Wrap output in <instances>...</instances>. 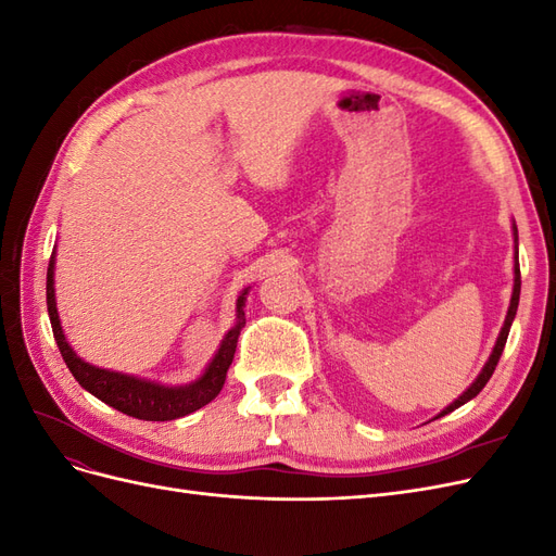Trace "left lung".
<instances>
[{
  "mask_svg": "<svg viewBox=\"0 0 556 556\" xmlns=\"http://www.w3.org/2000/svg\"><path fill=\"white\" fill-rule=\"evenodd\" d=\"M513 237H515V282H513V296H510V306H508V315H506V323H503V327H501V331H498V339H496V343H494V350H492V355H490V359H486V364L482 366V371L478 374V378L470 382V387L468 390L459 396V399H454L447 408H443L439 415H435L433 419H439V417H443V415H447V413H452V410H457L459 406H464V403H468L470 399H476L480 392H482V387L490 382V378H492V374H494V368H496V364H498V359H501V352H503V348H506V341H508V333H510V327H513V319H515V315H517V306H519V288H521V278H519V262H517V225H515V220H513Z\"/></svg>",
  "mask_w": 556,
  "mask_h": 556,
  "instance_id": "left-lung-1",
  "label": "left lung"
}]
</instances>
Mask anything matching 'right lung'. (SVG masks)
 Masks as SVG:
<instances>
[{"mask_svg":"<svg viewBox=\"0 0 556 556\" xmlns=\"http://www.w3.org/2000/svg\"><path fill=\"white\" fill-rule=\"evenodd\" d=\"M245 288L237 299V325H233L217 348L213 359L204 368L197 380L190 384H160L155 380H146L137 376H127L121 371H109V368H99L80 359L74 348L66 341V336L60 325L58 304H55V252L50 255L48 262V276H46V304H48V317L50 325H53V336L60 348V355L64 364L70 366L72 376L78 380L83 390L94 394L99 401L109 403L111 408L121 410L129 417L146 419V422H166V419H178L190 415L199 408H204L217 394H220L227 371L233 359V352H237L239 333L245 325Z\"/></svg>","mask_w":556,"mask_h":556,"instance_id":"add662e5","label":"right lung"}]
</instances>
